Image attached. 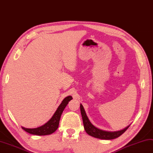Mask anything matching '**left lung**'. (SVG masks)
I'll list each match as a JSON object with an SVG mask.
<instances>
[{"label": "left lung", "instance_id": "1", "mask_svg": "<svg viewBox=\"0 0 153 153\" xmlns=\"http://www.w3.org/2000/svg\"><path fill=\"white\" fill-rule=\"evenodd\" d=\"M80 109L85 131L87 132L88 134L93 137H95V138L102 140L115 139L116 138H118L119 136L123 134V133L127 131V129L129 127V126H128L127 127L123 129V130L116 132H108L101 130V129L97 128L95 126H94V125L91 123V121H89L87 114H86L83 105L81 104L80 105Z\"/></svg>", "mask_w": 153, "mask_h": 153}]
</instances>
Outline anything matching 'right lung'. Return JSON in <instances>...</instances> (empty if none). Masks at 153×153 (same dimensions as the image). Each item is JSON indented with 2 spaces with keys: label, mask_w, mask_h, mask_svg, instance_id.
<instances>
[{
  "label": "right lung",
  "mask_w": 153,
  "mask_h": 153,
  "mask_svg": "<svg viewBox=\"0 0 153 153\" xmlns=\"http://www.w3.org/2000/svg\"><path fill=\"white\" fill-rule=\"evenodd\" d=\"M72 99V97L70 96L65 97L57 108V111L55 112L52 118L44 125H42V126L36 128H27L25 127H22V128L26 132L30 133V134L34 135L42 136L52 134L53 132H54L57 129L62 113L69 101Z\"/></svg>",
  "instance_id": "obj_1"
}]
</instances>
